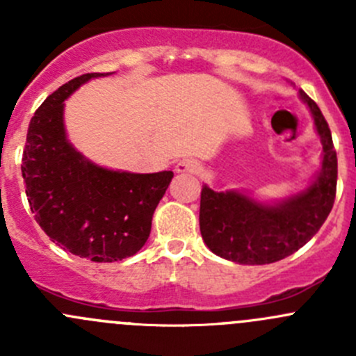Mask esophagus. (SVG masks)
I'll return each instance as SVG.
<instances>
[{"instance_id":"esophagus-1","label":"esophagus","mask_w":356,"mask_h":356,"mask_svg":"<svg viewBox=\"0 0 356 356\" xmlns=\"http://www.w3.org/2000/svg\"><path fill=\"white\" fill-rule=\"evenodd\" d=\"M200 168V163L193 158H182L175 163V172L177 174H191V172H196Z\"/></svg>"}]
</instances>
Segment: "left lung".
I'll return each instance as SVG.
<instances>
[{
	"mask_svg": "<svg viewBox=\"0 0 356 356\" xmlns=\"http://www.w3.org/2000/svg\"><path fill=\"white\" fill-rule=\"evenodd\" d=\"M310 110L322 145L321 168L298 191L279 200H258L239 189H201L200 231L211 253L239 265L274 264L307 245L336 198L337 156L332 136L317 103L303 89L298 91Z\"/></svg>",
	"mask_w": 356,
	"mask_h": 356,
	"instance_id": "1",
	"label": "left lung"
}]
</instances>
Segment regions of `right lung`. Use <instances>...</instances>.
<instances>
[{
    "mask_svg": "<svg viewBox=\"0 0 356 356\" xmlns=\"http://www.w3.org/2000/svg\"><path fill=\"white\" fill-rule=\"evenodd\" d=\"M106 74H84L56 89L32 117L22 158L31 211L55 245L91 261H118L148 241L156 204L174 172L113 170L82 155L65 129V102Z\"/></svg>",
    "mask_w": 356,
    "mask_h": 356,
    "instance_id": "1",
    "label": "right lung"
}]
</instances>
